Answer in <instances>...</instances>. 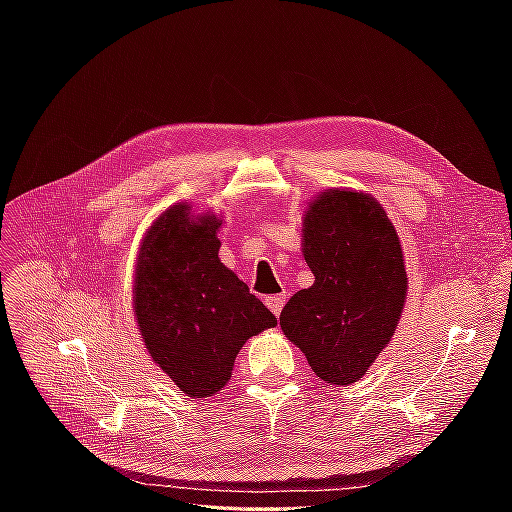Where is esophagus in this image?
I'll return each instance as SVG.
<instances>
[{"label":"esophagus","mask_w":512,"mask_h":512,"mask_svg":"<svg viewBox=\"0 0 512 512\" xmlns=\"http://www.w3.org/2000/svg\"><path fill=\"white\" fill-rule=\"evenodd\" d=\"M266 306L270 308V312L279 317L281 310L286 306V295H273V297H266Z\"/></svg>","instance_id":"34e87169"}]
</instances>
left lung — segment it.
<instances>
[{"label": "left lung", "instance_id": "1", "mask_svg": "<svg viewBox=\"0 0 512 512\" xmlns=\"http://www.w3.org/2000/svg\"><path fill=\"white\" fill-rule=\"evenodd\" d=\"M303 224L314 284L290 297L279 325L321 380L352 385L394 336L405 306L402 248L383 206L367 193H323Z\"/></svg>", "mask_w": 512, "mask_h": 512}]
</instances>
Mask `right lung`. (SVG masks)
Instances as JSON below:
<instances>
[{
  "instance_id": "right-lung-1",
  "label": "right lung",
  "mask_w": 512,
  "mask_h": 512,
  "mask_svg": "<svg viewBox=\"0 0 512 512\" xmlns=\"http://www.w3.org/2000/svg\"><path fill=\"white\" fill-rule=\"evenodd\" d=\"M220 220L191 217L187 204L162 213L143 239L134 308L147 350L180 391L206 398L233 372L250 336L277 325L248 286L222 266Z\"/></svg>"
}]
</instances>
